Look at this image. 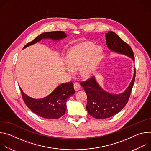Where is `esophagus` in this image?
<instances>
[{
    "label": "esophagus",
    "instance_id": "esophagus-1",
    "mask_svg": "<svg viewBox=\"0 0 151 151\" xmlns=\"http://www.w3.org/2000/svg\"><path fill=\"white\" fill-rule=\"evenodd\" d=\"M73 87H74L75 90L76 91H78V90L81 88V85H80V84H79L78 82L75 83H74V85H73Z\"/></svg>",
    "mask_w": 151,
    "mask_h": 151
}]
</instances>
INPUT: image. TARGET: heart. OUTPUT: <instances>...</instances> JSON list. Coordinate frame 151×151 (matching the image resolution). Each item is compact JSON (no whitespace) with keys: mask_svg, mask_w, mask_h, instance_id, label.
I'll use <instances>...</instances> for the list:
<instances>
[{"mask_svg":"<svg viewBox=\"0 0 151 151\" xmlns=\"http://www.w3.org/2000/svg\"><path fill=\"white\" fill-rule=\"evenodd\" d=\"M102 51L91 43H83L70 50L67 55V62L70 67L66 70L71 75L74 70L81 68V75L85 78H90L94 73L100 61Z\"/></svg>","mask_w":151,"mask_h":151,"instance_id":"b5f03b06","label":"heart"}]
</instances>
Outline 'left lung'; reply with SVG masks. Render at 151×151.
<instances>
[{"label":"left lung","instance_id":"left-lung-1","mask_svg":"<svg viewBox=\"0 0 151 151\" xmlns=\"http://www.w3.org/2000/svg\"><path fill=\"white\" fill-rule=\"evenodd\" d=\"M106 42L107 48L111 51L127 55L134 61L132 48L122 40L115 33L109 31L106 33ZM136 70L134 69L133 79L126 90L118 94H111L104 91L97 83L94 76L83 82V87L87 96L86 106L88 114L96 119L110 118L120 112L127 103L130 96L134 82Z\"/></svg>","mask_w":151,"mask_h":151}]
</instances>
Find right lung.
I'll return each mask as SVG.
<instances>
[{"label":"right lung","mask_w":151,"mask_h":151,"mask_svg":"<svg viewBox=\"0 0 151 151\" xmlns=\"http://www.w3.org/2000/svg\"><path fill=\"white\" fill-rule=\"evenodd\" d=\"M67 37L62 31H55L43 33L32 42L26 44L23 49L33 45L43 39H50L52 40H60ZM24 103L35 114L47 119H58L64 115L66 111L68 99L75 93L73 83L72 82L62 83L48 96L42 99L32 98L24 94L19 87Z\"/></svg>","instance_id":"1"}]
</instances>
